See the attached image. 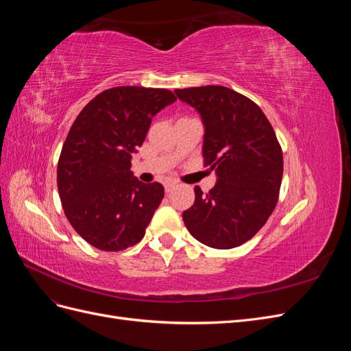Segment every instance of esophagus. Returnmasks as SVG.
I'll use <instances>...</instances> for the list:
<instances>
[{"instance_id": "obj_1", "label": "esophagus", "mask_w": 351, "mask_h": 351, "mask_svg": "<svg viewBox=\"0 0 351 351\" xmlns=\"http://www.w3.org/2000/svg\"><path fill=\"white\" fill-rule=\"evenodd\" d=\"M176 186V182H167L165 183V192H171V189Z\"/></svg>"}]
</instances>
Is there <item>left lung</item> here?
I'll return each mask as SVG.
<instances>
[{"label":"left lung","mask_w":351,"mask_h":351,"mask_svg":"<svg viewBox=\"0 0 351 351\" xmlns=\"http://www.w3.org/2000/svg\"><path fill=\"white\" fill-rule=\"evenodd\" d=\"M205 125L204 164L217 173V184L195 204L183 221L196 240L214 249H232L250 240L277 206L282 180V151L262 110L226 86L176 89Z\"/></svg>","instance_id":"obj_1"}]
</instances>
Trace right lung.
Wrapping results in <instances>:
<instances>
[{"instance_id": "right-lung-1", "label": "right lung", "mask_w": 351, "mask_h": 351, "mask_svg": "<svg viewBox=\"0 0 351 351\" xmlns=\"http://www.w3.org/2000/svg\"><path fill=\"white\" fill-rule=\"evenodd\" d=\"M176 101L167 89L120 86L97 95L74 120L57 167L62 209L90 246L119 252L139 243L164 197L161 183L130 171L152 117Z\"/></svg>"}]
</instances>
